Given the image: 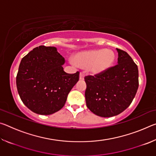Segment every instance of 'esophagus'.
Instances as JSON below:
<instances>
[{
	"label": "esophagus",
	"instance_id": "obj_1",
	"mask_svg": "<svg viewBox=\"0 0 156 156\" xmlns=\"http://www.w3.org/2000/svg\"><path fill=\"white\" fill-rule=\"evenodd\" d=\"M84 73L81 72V73H80V80H84Z\"/></svg>",
	"mask_w": 156,
	"mask_h": 156
}]
</instances>
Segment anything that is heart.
Masks as SVG:
<instances>
[{
  "mask_svg": "<svg viewBox=\"0 0 156 156\" xmlns=\"http://www.w3.org/2000/svg\"><path fill=\"white\" fill-rule=\"evenodd\" d=\"M115 58L112 50L101 49L79 53L75 57V62L81 67H89L93 74H98L112 67Z\"/></svg>",
  "mask_w": 156,
  "mask_h": 156,
  "instance_id": "heart-1",
  "label": "heart"
}]
</instances>
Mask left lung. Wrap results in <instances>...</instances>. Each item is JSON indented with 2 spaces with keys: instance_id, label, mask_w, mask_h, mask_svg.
<instances>
[{
  "instance_id": "8db88e82",
  "label": "left lung",
  "mask_w": 156,
  "mask_h": 156,
  "mask_svg": "<svg viewBox=\"0 0 156 156\" xmlns=\"http://www.w3.org/2000/svg\"><path fill=\"white\" fill-rule=\"evenodd\" d=\"M116 49L117 65L94 76L84 77L87 107L100 117H112L124 112L138 88V66L126 51Z\"/></svg>"
}]
</instances>
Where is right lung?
I'll use <instances>...</instances> for the list:
<instances>
[{"instance_id": "obj_1", "label": "right lung", "mask_w": 156, "mask_h": 156, "mask_svg": "<svg viewBox=\"0 0 156 156\" xmlns=\"http://www.w3.org/2000/svg\"><path fill=\"white\" fill-rule=\"evenodd\" d=\"M65 58L54 47L41 45L21 60L16 87L21 100L31 112L50 115L64 107L69 91L79 80V72L63 70Z\"/></svg>"}]
</instances>
